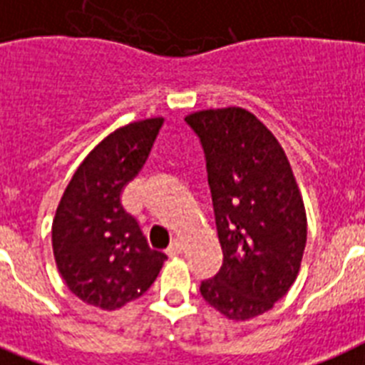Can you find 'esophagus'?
<instances>
[{"label":"esophagus","instance_id":"1","mask_svg":"<svg viewBox=\"0 0 365 365\" xmlns=\"http://www.w3.org/2000/svg\"><path fill=\"white\" fill-rule=\"evenodd\" d=\"M165 254L170 255V257H177V255L182 254V242H180L179 239H175L173 242L170 244V248H168V252Z\"/></svg>","mask_w":365,"mask_h":365}]
</instances>
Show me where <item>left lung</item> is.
Wrapping results in <instances>:
<instances>
[{
	"label": "left lung",
	"instance_id": "obj_1",
	"mask_svg": "<svg viewBox=\"0 0 365 365\" xmlns=\"http://www.w3.org/2000/svg\"><path fill=\"white\" fill-rule=\"evenodd\" d=\"M207 160L224 263L201 282V297L233 321L269 312L300 270L308 220L285 150L242 108L185 117Z\"/></svg>",
	"mask_w": 365,
	"mask_h": 365
}]
</instances>
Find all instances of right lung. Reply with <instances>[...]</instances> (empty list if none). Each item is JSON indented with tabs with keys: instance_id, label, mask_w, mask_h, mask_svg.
Returning a JSON list of instances; mask_svg holds the SVG:
<instances>
[{
	"instance_id": "right-lung-1",
	"label": "right lung",
	"mask_w": 365,
	"mask_h": 365,
	"mask_svg": "<svg viewBox=\"0 0 365 365\" xmlns=\"http://www.w3.org/2000/svg\"><path fill=\"white\" fill-rule=\"evenodd\" d=\"M164 125L143 119L111 132L86 156L63 192L52 224L57 270L71 293L117 309L153 285L168 257L150 250L121 194L145 164Z\"/></svg>"
}]
</instances>
